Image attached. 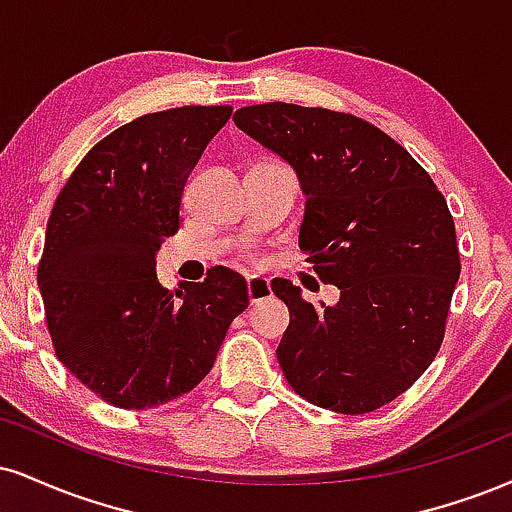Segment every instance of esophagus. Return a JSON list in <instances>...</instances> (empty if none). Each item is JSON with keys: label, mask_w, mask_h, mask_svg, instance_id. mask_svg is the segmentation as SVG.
<instances>
[{"label": "esophagus", "mask_w": 512, "mask_h": 512, "mask_svg": "<svg viewBox=\"0 0 512 512\" xmlns=\"http://www.w3.org/2000/svg\"><path fill=\"white\" fill-rule=\"evenodd\" d=\"M248 295H250V303L269 300L272 298V283L267 279H260V276H252V279H248Z\"/></svg>", "instance_id": "1"}]
</instances>
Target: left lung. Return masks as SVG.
Masks as SVG:
<instances>
[{
    "label": "left lung",
    "instance_id": "8db88e82",
    "mask_svg": "<svg viewBox=\"0 0 512 512\" xmlns=\"http://www.w3.org/2000/svg\"><path fill=\"white\" fill-rule=\"evenodd\" d=\"M240 131L293 166L307 195L300 250L341 291L319 310L291 281L276 357L319 408L365 415L396 400L439 353L460 252L446 197L391 135L355 114L267 102L233 114Z\"/></svg>",
    "mask_w": 512,
    "mask_h": 512
}]
</instances>
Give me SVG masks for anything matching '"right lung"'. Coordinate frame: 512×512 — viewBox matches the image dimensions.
Returning <instances> with one entry per match:
<instances>
[{
    "instance_id": "1",
    "label": "right lung",
    "mask_w": 512,
    "mask_h": 512,
    "mask_svg": "<svg viewBox=\"0 0 512 512\" xmlns=\"http://www.w3.org/2000/svg\"><path fill=\"white\" fill-rule=\"evenodd\" d=\"M231 112L190 104L116 128L80 159L49 214L38 286L54 353L116 408H157L193 391L250 305L233 269L212 267L174 291L155 274L190 171Z\"/></svg>"
}]
</instances>
